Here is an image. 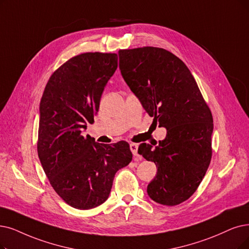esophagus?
<instances>
[{"instance_id":"obj_1","label":"esophagus","mask_w":249,"mask_h":249,"mask_svg":"<svg viewBox=\"0 0 249 249\" xmlns=\"http://www.w3.org/2000/svg\"><path fill=\"white\" fill-rule=\"evenodd\" d=\"M130 149H131L132 153H133L135 156H137V154H138V145L135 144V143H131V144H130Z\"/></svg>"}]
</instances>
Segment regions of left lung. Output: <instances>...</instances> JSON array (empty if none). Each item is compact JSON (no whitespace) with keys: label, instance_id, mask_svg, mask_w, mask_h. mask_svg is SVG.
<instances>
[{"label":"left lung","instance_id":"8db88e82","mask_svg":"<svg viewBox=\"0 0 249 249\" xmlns=\"http://www.w3.org/2000/svg\"><path fill=\"white\" fill-rule=\"evenodd\" d=\"M124 82L153 122L166 128L158 145L142 143L138 153L156 164L149 197L173 206L190 198L212 159L213 121L196 81L180 58L161 48L119 50Z\"/></svg>","mask_w":249,"mask_h":249}]
</instances>
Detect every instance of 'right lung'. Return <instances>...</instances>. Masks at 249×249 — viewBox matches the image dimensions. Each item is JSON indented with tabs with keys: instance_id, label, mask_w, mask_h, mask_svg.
I'll use <instances>...</instances> for the list:
<instances>
[{
	"instance_id": "right-lung-1",
	"label": "right lung",
	"mask_w": 249,
	"mask_h": 249,
	"mask_svg": "<svg viewBox=\"0 0 249 249\" xmlns=\"http://www.w3.org/2000/svg\"><path fill=\"white\" fill-rule=\"evenodd\" d=\"M117 68V55L84 53L49 78L39 103L37 154L56 193L77 210L107 200L116 172L132 161L124 141L99 144L82 132L94 123L101 96Z\"/></svg>"
}]
</instances>
